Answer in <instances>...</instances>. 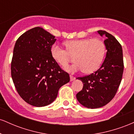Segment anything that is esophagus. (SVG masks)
<instances>
[{
	"label": "esophagus",
	"instance_id": "1",
	"mask_svg": "<svg viewBox=\"0 0 134 134\" xmlns=\"http://www.w3.org/2000/svg\"><path fill=\"white\" fill-rule=\"evenodd\" d=\"M70 81H73L74 80H75V79H76V78H75L73 76L70 75Z\"/></svg>",
	"mask_w": 134,
	"mask_h": 134
}]
</instances>
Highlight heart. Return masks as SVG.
Here are the masks:
<instances>
[{
    "instance_id": "b5f03b06",
    "label": "heart",
    "mask_w": 134,
    "mask_h": 134,
    "mask_svg": "<svg viewBox=\"0 0 134 134\" xmlns=\"http://www.w3.org/2000/svg\"><path fill=\"white\" fill-rule=\"evenodd\" d=\"M67 50L58 44L51 48L52 58L59 65L65 67L71 60V56H75L77 62L67 70L71 72L82 71L91 74L99 68L105 54V44L99 38L73 40L65 43Z\"/></svg>"
}]
</instances>
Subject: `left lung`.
<instances>
[{"mask_svg":"<svg viewBox=\"0 0 134 134\" xmlns=\"http://www.w3.org/2000/svg\"><path fill=\"white\" fill-rule=\"evenodd\" d=\"M98 33L105 37L107 55L100 68L88 76L77 79L83 82L82 90L76 94L78 101L88 108L106 105L114 98L120 84L124 72V59L120 43L105 31Z\"/></svg>","mask_w":134,"mask_h":134,"instance_id":"8db88e82","label":"left lung"}]
</instances>
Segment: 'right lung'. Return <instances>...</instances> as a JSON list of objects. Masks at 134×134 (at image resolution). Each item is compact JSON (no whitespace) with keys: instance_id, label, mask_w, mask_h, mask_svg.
<instances>
[{"instance_id":"1","label":"right lung","mask_w":134,"mask_h":134,"mask_svg":"<svg viewBox=\"0 0 134 134\" xmlns=\"http://www.w3.org/2000/svg\"><path fill=\"white\" fill-rule=\"evenodd\" d=\"M55 36L35 27L17 40L11 62V76L19 96L36 107H44L56 99L61 86L70 81L51 55Z\"/></svg>"}]
</instances>
